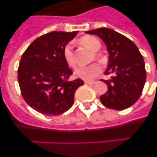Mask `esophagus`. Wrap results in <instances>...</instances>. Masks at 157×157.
<instances>
[{
    "instance_id": "obj_1",
    "label": "esophagus",
    "mask_w": 157,
    "mask_h": 157,
    "mask_svg": "<svg viewBox=\"0 0 157 157\" xmlns=\"http://www.w3.org/2000/svg\"><path fill=\"white\" fill-rule=\"evenodd\" d=\"M95 82H96L95 81H89V80L85 81V84H87V85H94Z\"/></svg>"
}]
</instances>
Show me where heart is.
<instances>
[{
  "label": "heart",
  "mask_w": 157,
  "mask_h": 157,
  "mask_svg": "<svg viewBox=\"0 0 157 157\" xmlns=\"http://www.w3.org/2000/svg\"><path fill=\"white\" fill-rule=\"evenodd\" d=\"M80 43L83 45L88 47L90 49L94 52L93 56V59H96L100 60L101 56L98 53V50L101 48V42L99 40L95 37L93 36H86V37H82L80 39ZM63 56L67 64L70 67H75L76 64L75 57L74 52H73V48L71 43H67L63 48ZM101 67L99 63H94L92 64L87 65V66H82L78 67L75 71V75L77 78H79L84 80H91L98 75H99L101 72Z\"/></svg>",
  "instance_id": "obj_1"
}]
</instances>
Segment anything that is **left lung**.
I'll list each match as a JSON object with an SVG mask.
<instances>
[{"mask_svg": "<svg viewBox=\"0 0 157 157\" xmlns=\"http://www.w3.org/2000/svg\"><path fill=\"white\" fill-rule=\"evenodd\" d=\"M102 39L109 53L105 75H112L110 80L103 81L108 91L100 97L105 107L123 110L134 105L140 98L146 81L145 62L139 49L131 40L105 27L86 32Z\"/></svg>", "mask_w": 157, "mask_h": 157, "instance_id": "8db88e82", "label": "left lung"}]
</instances>
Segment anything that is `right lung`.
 <instances>
[{"label": "right lung", "instance_id": "add662e5", "mask_svg": "<svg viewBox=\"0 0 157 157\" xmlns=\"http://www.w3.org/2000/svg\"><path fill=\"white\" fill-rule=\"evenodd\" d=\"M77 31H52L36 38L19 62L18 82L24 101L37 112L58 116L71 109L76 90L84 84L80 78L70 81L72 71L63 50Z\"/></svg>", "mask_w": 157, "mask_h": 157}]
</instances>
